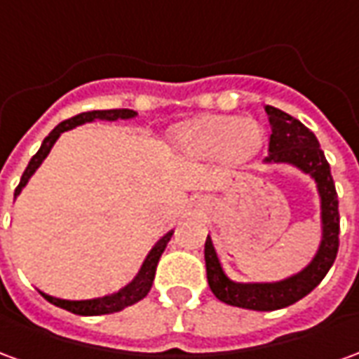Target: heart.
Masks as SVG:
<instances>
[{
  "label": "heart",
  "mask_w": 359,
  "mask_h": 359,
  "mask_svg": "<svg viewBox=\"0 0 359 359\" xmlns=\"http://www.w3.org/2000/svg\"><path fill=\"white\" fill-rule=\"evenodd\" d=\"M177 144L192 157L223 156L231 163H244L264 144V128L254 118L205 117L177 130Z\"/></svg>",
  "instance_id": "1"
}]
</instances>
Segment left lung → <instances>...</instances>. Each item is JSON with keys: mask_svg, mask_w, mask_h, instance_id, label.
<instances>
[{"mask_svg": "<svg viewBox=\"0 0 359 359\" xmlns=\"http://www.w3.org/2000/svg\"><path fill=\"white\" fill-rule=\"evenodd\" d=\"M269 117V156L265 163H288L316 180L321 200V244L319 250L300 273L277 283H234L226 277L213 242L205 241V271L208 283L215 298L229 306L256 311H273L302 300L316 288L329 273L339 254V196L334 190L331 167L319 148L316 134L304 126L298 118L273 105H265Z\"/></svg>", "mask_w": 359, "mask_h": 359, "instance_id": "1", "label": "left lung"}]
</instances>
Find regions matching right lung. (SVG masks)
<instances>
[{
	"instance_id": "1",
	"label": "right lung",
	"mask_w": 359,
	"mask_h": 359,
	"mask_svg": "<svg viewBox=\"0 0 359 359\" xmlns=\"http://www.w3.org/2000/svg\"><path fill=\"white\" fill-rule=\"evenodd\" d=\"M136 117V111L133 109H103V111H86V113H81V115H74V117L67 118L63 123H59L53 130H51L46 138H43L42 146L36 151V156L30 159V163L22 172L20 177L19 187L15 188V198L20 194V190L27 187L28 179L34 175V171L42 165V161L48 157L50 149L53 148V144L57 142V138L65 130H71L74 126L84 125V123H92L95 118L100 121H117V118H133ZM172 231L165 234L163 238H159L154 248L149 250L148 257L144 259L138 275L128 283L126 286H123L121 290L113 294H107V296H102V298H94V300H61V298H53L50 294L40 292L48 302H51L53 306L57 308H63L71 313H76V316H105V313H115V311H121V309L133 306L136 302H140L142 298H146V294L149 292V288L154 285V277H156L157 262L163 254V250L167 248V242L171 241Z\"/></svg>"
}]
</instances>
